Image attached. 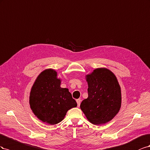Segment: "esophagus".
<instances>
[{
  "mask_svg": "<svg viewBox=\"0 0 150 150\" xmlns=\"http://www.w3.org/2000/svg\"><path fill=\"white\" fill-rule=\"evenodd\" d=\"M76 102H77L78 107H79L80 105V103H81V100L80 99H77V100H76Z\"/></svg>",
  "mask_w": 150,
  "mask_h": 150,
  "instance_id": "34e87169",
  "label": "esophagus"
}]
</instances>
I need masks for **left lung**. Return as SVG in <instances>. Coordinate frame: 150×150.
Wrapping results in <instances>:
<instances>
[{"label": "left lung", "instance_id": "8db88e82", "mask_svg": "<svg viewBox=\"0 0 150 150\" xmlns=\"http://www.w3.org/2000/svg\"><path fill=\"white\" fill-rule=\"evenodd\" d=\"M88 97L80 104L81 110L93 125L110 121L120 110L121 92L116 76L105 68H96L86 75Z\"/></svg>", "mask_w": 150, "mask_h": 150}]
</instances>
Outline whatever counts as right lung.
Returning <instances> with one entry per match:
<instances>
[{
  "instance_id": "right-lung-1",
  "label": "right lung",
  "mask_w": 150,
  "mask_h": 150,
  "mask_svg": "<svg viewBox=\"0 0 150 150\" xmlns=\"http://www.w3.org/2000/svg\"><path fill=\"white\" fill-rule=\"evenodd\" d=\"M60 84L57 72L46 69L38 75L30 92L29 104L33 113L51 125L61 122L68 110L77 106L68 89L62 88Z\"/></svg>"
}]
</instances>
